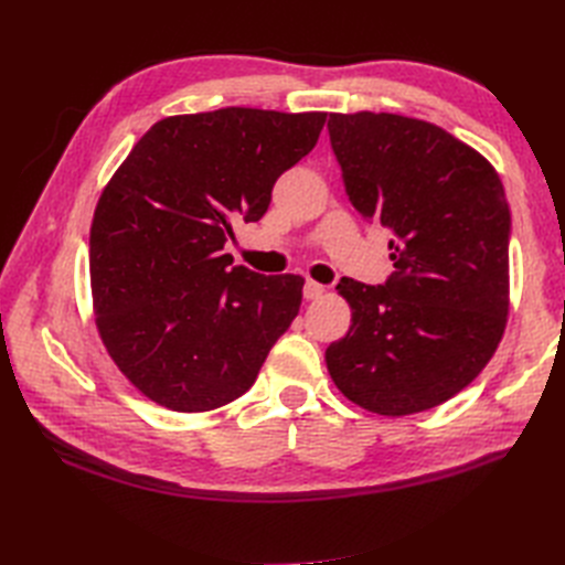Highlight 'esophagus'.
I'll return each instance as SVG.
<instances>
[{"label":"esophagus","instance_id":"obj_1","mask_svg":"<svg viewBox=\"0 0 565 565\" xmlns=\"http://www.w3.org/2000/svg\"><path fill=\"white\" fill-rule=\"evenodd\" d=\"M322 295H324V287H322L320 282H316V280H306V285H303V299L316 301V299H320Z\"/></svg>","mask_w":565,"mask_h":565}]
</instances>
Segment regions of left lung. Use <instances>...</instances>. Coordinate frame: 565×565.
<instances>
[{"label": "left lung", "instance_id": "obj_1", "mask_svg": "<svg viewBox=\"0 0 565 565\" xmlns=\"http://www.w3.org/2000/svg\"><path fill=\"white\" fill-rule=\"evenodd\" d=\"M347 195L393 231L384 285L344 278L351 328L324 351L349 401L415 415L469 386L509 313L511 214L494 167L431 122L393 113L330 115Z\"/></svg>", "mask_w": 565, "mask_h": 565}]
</instances>
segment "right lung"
<instances>
[{
	"instance_id": "obj_1",
	"label": "right lung",
	"mask_w": 565,
	"mask_h": 565,
	"mask_svg": "<svg viewBox=\"0 0 565 565\" xmlns=\"http://www.w3.org/2000/svg\"><path fill=\"white\" fill-rule=\"evenodd\" d=\"M328 113L221 108L152 125L98 198L89 235L100 341L146 398L207 413L254 384L301 306V276L233 266L231 221H259Z\"/></svg>"
}]
</instances>
